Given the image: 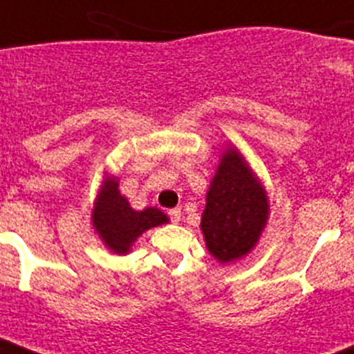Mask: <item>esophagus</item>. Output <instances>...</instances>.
I'll use <instances>...</instances> for the list:
<instances>
[{
	"instance_id": "1",
	"label": "esophagus",
	"mask_w": 354,
	"mask_h": 354,
	"mask_svg": "<svg viewBox=\"0 0 354 354\" xmlns=\"http://www.w3.org/2000/svg\"><path fill=\"white\" fill-rule=\"evenodd\" d=\"M169 219H171L172 223H180V219H182V212H180V207H174V209L169 212Z\"/></svg>"
}]
</instances>
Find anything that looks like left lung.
Segmentation results:
<instances>
[{
  "instance_id": "left-lung-1",
  "label": "left lung",
  "mask_w": 354,
  "mask_h": 354,
  "mask_svg": "<svg viewBox=\"0 0 354 354\" xmlns=\"http://www.w3.org/2000/svg\"><path fill=\"white\" fill-rule=\"evenodd\" d=\"M266 191L236 150L223 156L207 191L202 232L207 250L223 263L249 252L266 226Z\"/></svg>"
}]
</instances>
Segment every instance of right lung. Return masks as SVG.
<instances>
[{
  "label": "right lung",
  "instance_id": "right-lung-1",
  "mask_svg": "<svg viewBox=\"0 0 354 354\" xmlns=\"http://www.w3.org/2000/svg\"><path fill=\"white\" fill-rule=\"evenodd\" d=\"M169 219L165 213L156 207H147L142 212L131 209L129 202L120 195L118 183L115 180L105 182L93 217L94 228L102 236L105 245L118 254L128 252L131 243L142 232L163 225Z\"/></svg>",
  "mask_w": 354,
  "mask_h": 354
}]
</instances>
